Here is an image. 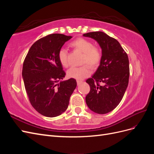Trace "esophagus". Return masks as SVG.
<instances>
[{
	"mask_svg": "<svg viewBox=\"0 0 154 154\" xmlns=\"http://www.w3.org/2000/svg\"><path fill=\"white\" fill-rule=\"evenodd\" d=\"M82 82H83L81 81V80H77V84H78V85H80Z\"/></svg>",
	"mask_w": 154,
	"mask_h": 154,
	"instance_id": "esophagus-1",
	"label": "esophagus"
}]
</instances>
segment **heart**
Masks as SVG:
<instances>
[{"label": "heart", "mask_w": 154, "mask_h": 154, "mask_svg": "<svg viewBox=\"0 0 154 154\" xmlns=\"http://www.w3.org/2000/svg\"><path fill=\"white\" fill-rule=\"evenodd\" d=\"M71 47L74 49L80 51L83 53L82 57V63L84 64L81 67H72L70 68L67 72L68 77L83 80L90 75V67L95 68L99 66L102 58V51L101 49L94 44L91 41L87 39L80 38L72 41L70 44ZM59 61L63 67H67L68 52L65 48H61L58 51Z\"/></svg>", "instance_id": "obj_1"}]
</instances>
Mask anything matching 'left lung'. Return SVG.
<instances>
[{"mask_svg": "<svg viewBox=\"0 0 154 154\" xmlns=\"http://www.w3.org/2000/svg\"><path fill=\"white\" fill-rule=\"evenodd\" d=\"M83 36L96 40L102 49L98 68L86 80L91 88L85 97L86 103L94 112L106 114L119 105L127 88L130 76L128 55L117 40L103 32H90Z\"/></svg>", "mask_w": 154, "mask_h": 154, "instance_id": "1", "label": "left lung"}]
</instances>
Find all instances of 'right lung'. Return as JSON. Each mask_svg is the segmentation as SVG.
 <instances>
[{"label":"right lung","mask_w":154,"mask_h":154,"mask_svg":"<svg viewBox=\"0 0 154 154\" xmlns=\"http://www.w3.org/2000/svg\"><path fill=\"white\" fill-rule=\"evenodd\" d=\"M71 38L57 33L42 37L32 45L23 63L22 77L30 103L46 117H56L66 110L77 85L74 78L61 81L66 72L58 56Z\"/></svg>","instance_id":"obj_1"}]
</instances>
